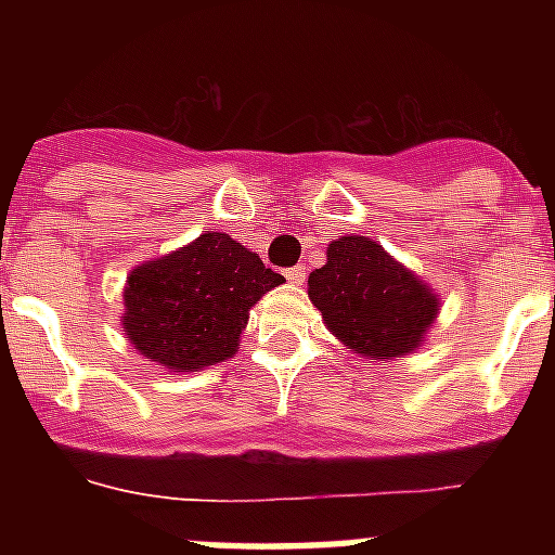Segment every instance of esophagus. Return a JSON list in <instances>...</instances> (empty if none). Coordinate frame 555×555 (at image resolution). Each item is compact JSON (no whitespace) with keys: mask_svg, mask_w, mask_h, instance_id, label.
Instances as JSON below:
<instances>
[{"mask_svg":"<svg viewBox=\"0 0 555 555\" xmlns=\"http://www.w3.org/2000/svg\"><path fill=\"white\" fill-rule=\"evenodd\" d=\"M286 278H288V283H294V286H302L308 278V272H306V267H292V269H286Z\"/></svg>","mask_w":555,"mask_h":555,"instance_id":"esophagus-1","label":"esophagus"}]
</instances>
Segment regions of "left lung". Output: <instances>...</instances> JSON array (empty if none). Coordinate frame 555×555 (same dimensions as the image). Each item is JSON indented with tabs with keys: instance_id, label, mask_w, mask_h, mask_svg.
<instances>
[{
	"instance_id": "obj_1",
	"label": "left lung",
	"mask_w": 555,
	"mask_h": 555,
	"mask_svg": "<svg viewBox=\"0 0 555 555\" xmlns=\"http://www.w3.org/2000/svg\"><path fill=\"white\" fill-rule=\"evenodd\" d=\"M308 297L350 350L370 358L416 350L439 311L436 294L366 235L327 244V263L308 278Z\"/></svg>"
}]
</instances>
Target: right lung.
Returning a JSON list of instances; mask_svg holds the SVG:
<instances>
[{
	"label": "right lung",
	"instance_id": "1",
	"mask_svg": "<svg viewBox=\"0 0 555 555\" xmlns=\"http://www.w3.org/2000/svg\"><path fill=\"white\" fill-rule=\"evenodd\" d=\"M283 274L263 267L228 233H203L189 247L132 269L125 331L141 356L166 370L197 372L230 358L249 308Z\"/></svg>",
	"mask_w": 555,
	"mask_h": 555
}]
</instances>
